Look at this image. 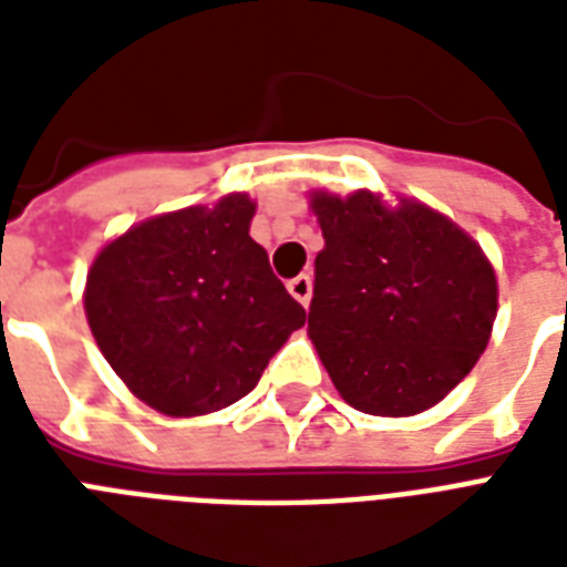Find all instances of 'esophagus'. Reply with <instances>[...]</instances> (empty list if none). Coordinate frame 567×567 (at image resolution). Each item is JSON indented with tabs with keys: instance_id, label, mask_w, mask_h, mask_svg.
<instances>
[{
	"instance_id": "obj_1",
	"label": "esophagus",
	"mask_w": 567,
	"mask_h": 567,
	"mask_svg": "<svg viewBox=\"0 0 567 567\" xmlns=\"http://www.w3.org/2000/svg\"><path fill=\"white\" fill-rule=\"evenodd\" d=\"M288 291H291L293 300L302 302V306H309V300H311V276L309 274L293 276L291 282H288Z\"/></svg>"
}]
</instances>
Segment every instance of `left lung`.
<instances>
[{"label":"left lung","mask_w":567,"mask_h":567,"mask_svg":"<svg viewBox=\"0 0 567 567\" xmlns=\"http://www.w3.org/2000/svg\"><path fill=\"white\" fill-rule=\"evenodd\" d=\"M327 247L315 258L309 336L359 412L417 414L474 368L497 315V279L476 240L421 203L371 190L315 194Z\"/></svg>","instance_id":"8db88e82"}]
</instances>
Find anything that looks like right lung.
Segmentation results:
<instances>
[{"label": "right lung", "mask_w": 567, "mask_h": 567, "mask_svg": "<svg viewBox=\"0 0 567 567\" xmlns=\"http://www.w3.org/2000/svg\"><path fill=\"white\" fill-rule=\"evenodd\" d=\"M244 194L162 214L111 240L84 291L87 323L123 382L164 414L217 412L249 394L306 309L249 238Z\"/></svg>", "instance_id": "right-lung-1"}]
</instances>
